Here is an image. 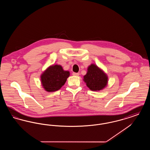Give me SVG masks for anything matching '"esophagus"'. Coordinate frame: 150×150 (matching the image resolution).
<instances>
[{"mask_svg":"<svg viewBox=\"0 0 150 150\" xmlns=\"http://www.w3.org/2000/svg\"><path fill=\"white\" fill-rule=\"evenodd\" d=\"M72 75L74 76H79V73H76V72H73Z\"/></svg>","mask_w":150,"mask_h":150,"instance_id":"obj_1","label":"esophagus"}]
</instances>
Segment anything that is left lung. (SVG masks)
<instances>
[{
    "label": "left lung",
    "mask_w": 150,
    "mask_h": 150,
    "mask_svg": "<svg viewBox=\"0 0 150 150\" xmlns=\"http://www.w3.org/2000/svg\"><path fill=\"white\" fill-rule=\"evenodd\" d=\"M83 80L91 91H99L107 86L108 76L96 64H91L88 67Z\"/></svg>",
    "instance_id": "obj_1"
}]
</instances>
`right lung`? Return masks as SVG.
Returning a JSON list of instances; mask_svg holds the SVG:
<instances>
[{"instance_id":"add662e5","label":"right lung","mask_w":150,"mask_h":150,"mask_svg":"<svg viewBox=\"0 0 150 150\" xmlns=\"http://www.w3.org/2000/svg\"><path fill=\"white\" fill-rule=\"evenodd\" d=\"M69 76L70 72L64 71L61 65H51L42 74L41 83L45 91L55 92L64 85Z\"/></svg>"}]
</instances>
